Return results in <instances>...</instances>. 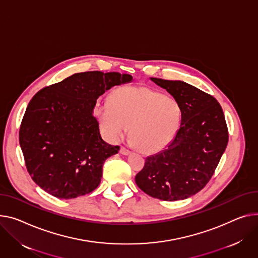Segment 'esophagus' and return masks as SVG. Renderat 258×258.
Listing matches in <instances>:
<instances>
[{
    "label": "esophagus",
    "mask_w": 258,
    "mask_h": 258,
    "mask_svg": "<svg viewBox=\"0 0 258 258\" xmlns=\"http://www.w3.org/2000/svg\"><path fill=\"white\" fill-rule=\"evenodd\" d=\"M120 153L123 154V156H127V154L131 153V150L127 149L126 147H121V148H120Z\"/></svg>",
    "instance_id": "1"
}]
</instances>
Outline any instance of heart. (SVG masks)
Listing matches in <instances>:
<instances>
[{
	"label": "heart",
	"instance_id": "heart-1",
	"mask_svg": "<svg viewBox=\"0 0 258 258\" xmlns=\"http://www.w3.org/2000/svg\"><path fill=\"white\" fill-rule=\"evenodd\" d=\"M99 124L111 141L121 140L131 127L133 144L143 152L164 149L180 127L181 108L176 99L148 87H121L99 106Z\"/></svg>",
	"mask_w": 258,
	"mask_h": 258
}]
</instances>
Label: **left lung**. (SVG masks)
Returning <instances> with one entry per match:
<instances>
[{
  "mask_svg": "<svg viewBox=\"0 0 258 258\" xmlns=\"http://www.w3.org/2000/svg\"><path fill=\"white\" fill-rule=\"evenodd\" d=\"M176 99L180 127L163 151L146 158L136 175L147 195L165 201L182 200L207 185L228 143V128L218 100L181 81L150 78Z\"/></svg>",
  "mask_w": 258,
  "mask_h": 258,
  "instance_id": "obj_1",
  "label": "left lung"
}]
</instances>
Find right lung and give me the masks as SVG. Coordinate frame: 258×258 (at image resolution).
I'll return each instance as SVG.
<instances>
[{
    "label": "right lung",
    "instance_id": "obj_1",
    "mask_svg": "<svg viewBox=\"0 0 258 258\" xmlns=\"http://www.w3.org/2000/svg\"><path fill=\"white\" fill-rule=\"evenodd\" d=\"M132 80L127 74L80 73L33 96L22 120L20 145L30 176L42 190L72 199L98 186L102 165L120 147L101 139L93 109L101 94Z\"/></svg>",
    "mask_w": 258,
    "mask_h": 258
}]
</instances>
